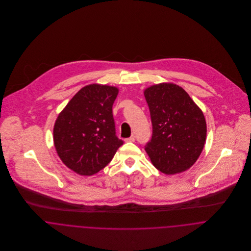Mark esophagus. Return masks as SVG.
I'll list each match as a JSON object with an SVG mask.
<instances>
[{"instance_id":"esophagus-1","label":"esophagus","mask_w":251,"mask_h":251,"mask_svg":"<svg viewBox=\"0 0 251 251\" xmlns=\"http://www.w3.org/2000/svg\"><path fill=\"white\" fill-rule=\"evenodd\" d=\"M134 141H135V136L134 135H131L129 138L126 139V142H134Z\"/></svg>"}]
</instances>
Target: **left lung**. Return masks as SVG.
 Wrapping results in <instances>:
<instances>
[{
    "instance_id": "8db88e82",
    "label": "left lung",
    "mask_w": 251,
    "mask_h": 251,
    "mask_svg": "<svg viewBox=\"0 0 251 251\" xmlns=\"http://www.w3.org/2000/svg\"><path fill=\"white\" fill-rule=\"evenodd\" d=\"M150 109L152 135L145 146L152 165L166 175L189 169L200 156L207 136L202 110L173 83H160L144 91Z\"/></svg>"
}]
</instances>
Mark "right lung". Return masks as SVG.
Returning <instances> with one entry per match:
<instances>
[{"instance_id":"right-lung-1","label":"right lung","mask_w":251,"mask_h":251,"mask_svg":"<svg viewBox=\"0 0 251 251\" xmlns=\"http://www.w3.org/2000/svg\"><path fill=\"white\" fill-rule=\"evenodd\" d=\"M118 93L113 86H85L55 122L57 153L67 167L81 176H92L103 169L124 144L116 136L112 113Z\"/></svg>"}]
</instances>
